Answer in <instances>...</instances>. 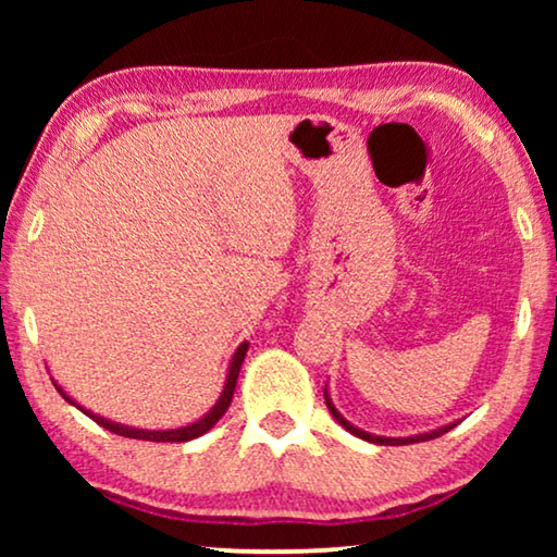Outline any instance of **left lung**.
I'll return each mask as SVG.
<instances>
[{"mask_svg": "<svg viewBox=\"0 0 557 557\" xmlns=\"http://www.w3.org/2000/svg\"><path fill=\"white\" fill-rule=\"evenodd\" d=\"M326 408H330V413L334 416V421H339V425H345V429H347L349 433H355V436H360V438H364V441H372V444H391V446H395V444H416V441H431V438H438V436H444V433H448V431L454 429V423H451V425H444V429L431 431V433H421V436H413V438H380V436H370V433H364V431H360V429H355L352 423L345 421V418L339 416V410L332 406L330 398H326Z\"/></svg>", "mask_w": 557, "mask_h": 557, "instance_id": "8db88e82", "label": "left lung"}]
</instances>
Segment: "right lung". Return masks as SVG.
<instances>
[{
	"label": "right lung",
	"instance_id": "obj_1",
	"mask_svg": "<svg viewBox=\"0 0 557 557\" xmlns=\"http://www.w3.org/2000/svg\"><path fill=\"white\" fill-rule=\"evenodd\" d=\"M246 352H248V345L246 342H243V345L238 347V352L233 355V362H231V372H227V383H225V391H223V395H220V400H218V406L210 410L208 416L205 418H200V421L197 423H193V425H185V429H174V431H139V429H126V425H119V423H111V421H106V418H101V416H94V413H86L94 418V421L98 423V425H103L106 431H111V433H116V436H126V438H141V441H172V444H180V441H193V438H197V436H202V433H208L212 425H215L220 418H223V413L227 410V406H231V400H233V391H235V383H238V372H240V364H243V360H246ZM58 387V385H55ZM58 393L63 395V398L67 400V403H73L71 398H67V395L60 391L58 387ZM83 410V408H81Z\"/></svg>",
	"mask_w": 557,
	"mask_h": 557
}]
</instances>
